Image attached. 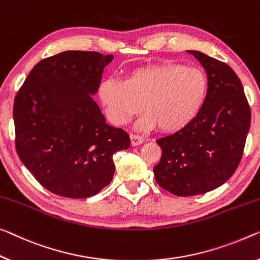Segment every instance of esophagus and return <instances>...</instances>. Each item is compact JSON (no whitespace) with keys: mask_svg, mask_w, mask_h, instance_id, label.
Returning <instances> with one entry per match:
<instances>
[{"mask_svg":"<svg viewBox=\"0 0 260 260\" xmlns=\"http://www.w3.org/2000/svg\"><path fill=\"white\" fill-rule=\"evenodd\" d=\"M130 141H131V145L133 146H137L139 144H142L144 142V139L142 137H139L137 135L131 134L130 135Z\"/></svg>","mask_w":260,"mask_h":260,"instance_id":"34e87169","label":"esophagus"}]
</instances>
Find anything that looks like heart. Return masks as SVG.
<instances>
[{
	"label": "heart",
	"instance_id": "obj_1",
	"mask_svg": "<svg viewBox=\"0 0 260 260\" xmlns=\"http://www.w3.org/2000/svg\"><path fill=\"white\" fill-rule=\"evenodd\" d=\"M208 81L195 67L177 62L152 63L133 71L125 81L107 78L99 86V99L111 124L124 125L143 109L138 129H182L205 102Z\"/></svg>",
	"mask_w": 260,
	"mask_h": 260
}]
</instances>
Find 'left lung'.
I'll return each mask as SVG.
<instances>
[{
    "label": "left lung",
    "mask_w": 260,
    "mask_h": 260,
    "mask_svg": "<svg viewBox=\"0 0 260 260\" xmlns=\"http://www.w3.org/2000/svg\"><path fill=\"white\" fill-rule=\"evenodd\" d=\"M205 69L208 91L194 119L157 139L162 154L155 181L178 197L203 194L223 185L238 167L250 130L251 111L242 82L226 63L187 51Z\"/></svg>",
    "instance_id": "8db88e82"
}]
</instances>
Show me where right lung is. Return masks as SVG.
<instances>
[{"label": "right lung", "instance_id": "obj_1", "mask_svg": "<svg viewBox=\"0 0 260 260\" xmlns=\"http://www.w3.org/2000/svg\"><path fill=\"white\" fill-rule=\"evenodd\" d=\"M114 55L65 51L39 61L14 102L16 151L43 187L85 199L109 185L113 155L130 146L124 130L107 124L93 98Z\"/></svg>", "mask_w": 260, "mask_h": 260}]
</instances>
